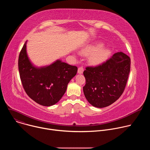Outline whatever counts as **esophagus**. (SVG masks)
I'll use <instances>...</instances> for the list:
<instances>
[{
    "mask_svg": "<svg viewBox=\"0 0 150 150\" xmlns=\"http://www.w3.org/2000/svg\"><path fill=\"white\" fill-rule=\"evenodd\" d=\"M83 67H79V68H78V73L79 74H81L83 73Z\"/></svg>",
    "mask_w": 150,
    "mask_h": 150,
    "instance_id": "1",
    "label": "esophagus"
}]
</instances>
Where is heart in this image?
<instances>
[{
  "instance_id": "heart-1",
  "label": "heart",
  "mask_w": 150,
  "mask_h": 150,
  "mask_svg": "<svg viewBox=\"0 0 150 150\" xmlns=\"http://www.w3.org/2000/svg\"><path fill=\"white\" fill-rule=\"evenodd\" d=\"M100 45L87 46L81 50L83 55H90L89 62L93 65H98L104 62L110 55V50L108 48L100 47Z\"/></svg>"
}]
</instances>
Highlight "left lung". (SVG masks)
Instances as JSON below:
<instances>
[{
  "label": "left lung",
  "mask_w": 150,
  "mask_h": 150,
  "mask_svg": "<svg viewBox=\"0 0 150 150\" xmlns=\"http://www.w3.org/2000/svg\"><path fill=\"white\" fill-rule=\"evenodd\" d=\"M130 68L131 59L122 52L115 53L101 65L86 67L83 72L85 98L98 108L113 104L124 91Z\"/></svg>",
  "instance_id": "left-lung-1"
}]
</instances>
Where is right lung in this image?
<instances>
[{"mask_svg": "<svg viewBox=\"0 0 150 150\" xmlns=\"http://www.w3.org/2000/svg\"><path fill=\"white\" fill-rule=\"evenodd\" d=\"M27 41L18 59V69L23 86L27 94L37 103L50 106L57 103L65 93L68 84L78 71L75 66L60 60L49 66H33L26 50Z\"/></svg>", "mask_w": 150, "mask_h": 150, "instance_id": "1", "label": "right lung"}]
</instances>
